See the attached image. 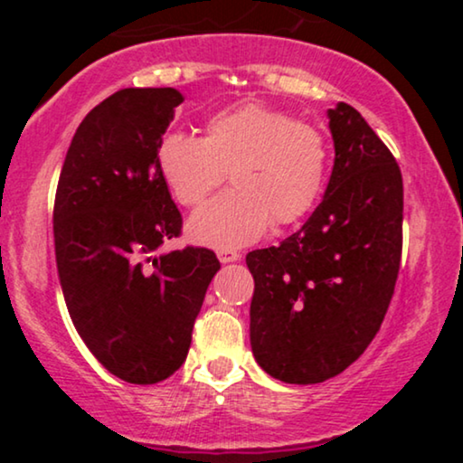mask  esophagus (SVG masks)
<instances>
[{
  "mask_svg": "<svg viewBox=\"0 0 463 463\" xmlns=\"http://www.w3.org/2000/svg\"><path fill=\"white\" fill-rule=\"evenodd\" d=\"M217 257H219V261L221 263H233V261H240V252H236V250H225V249H219L217 250Z\"/></svg>",
  "mask_w": 463,
  "mask_h": 463,
  "instance_id": "esophagus-1",
  "label": "esophagus"
}]
</instances>
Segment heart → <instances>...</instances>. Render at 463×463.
<instances>
[{
  "label": "heart",
  "mask_w": 463,
  "mask_h": 463,
  "mask_svg": "<svg viewBox=\"0 0 463 463\" xmlns=\"http://www.w3.org/2000/svg\"><path fill=\"white\" fill-rule=\"evenodd\" d=\"M326 137L287 111L242 103L213 113L204 137L168 132L157 145V168L183 206H198L225 181L232 192L189 219L194 242L240 249L274 227L299 223L318 202L328 176Z\"/></svg>",
  "instance_id": "1"
}]
</instances>
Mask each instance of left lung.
<instances>
[{"label":"left lung","mask_w":463,"mask_h":463,"mask_svg":"<svg viewBox=\"0 0 463 463\" xmlns=\"http://www.w3.org/2000/svg\"><path fill=\"white\" fill-rule=\"evenodd\" d=\"M335 164L299 232L246 255L250 347L284 383H320L360 358L382 326L402 252L401 168L347 103L326 111Z\"/></svg>","instance_id":"obj_1"}]
</instances>
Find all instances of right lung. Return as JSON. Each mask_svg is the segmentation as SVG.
Returning a JSON list of instances; mask_svg holds the SVG:
<instances>
[{
	"mask_svg": "<svg viewBox=\"0 0 463 463\" xmlns=\"http://www.w3.org/2000/svg\"><path fill=\"white\" fill-rule=\"evenodd\" d=\"M183 94L126 88L75 130L54 200V252L75 331L111 375L164 382L185 363L219 259L160 252L181 213L157 168V145Z\"/></svg>",
	"mask_w": 463,
	"mask_h": 463,
	"instance_id": "right-lung-1",
	"label": "right lung"
}]
</instances>
